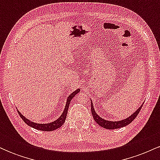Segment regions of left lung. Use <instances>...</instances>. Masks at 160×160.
Listing matches in <instances>:
<instances>
[{
	"mask_svg": "<svg viewBox=\"0 0 160 160\" xmlns=\"http://www.w3.org/2000/svg\"><path fill=\"white\" fill-rule=\"evenodd\" d=\"M141 108H142V105H141V107L131 116V117H128V118L125 119L123 120L113 122V121H108V120H104V119L101 118L98 115H97V113H95L94 110V108H93L92 103L91 102V111H92V114L93 119H94V120L99 125V126H102V127H103L104 128H107V129H115V128H122L123 127V126H126L129 123H131V122L135 120V117H137L138 114L139 113Z\"/></svg>",
	"mask_w": 160,
	"mask_h": 160,
	"instance_id": "left-lung-1",
	"label": "left lung"
}]
</instances>
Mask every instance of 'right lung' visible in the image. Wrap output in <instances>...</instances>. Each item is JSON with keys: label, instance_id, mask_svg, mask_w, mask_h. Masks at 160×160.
Returning a JSON list of instances; mask_svg holds the SVG:
<instances>
[{"label": "right lung", "instance_id": "1", "mask_svg": "<svg viewBox=\"0 0 160 160\" xmlns=\"http://www.w3.org/2000/svg\"><path fill=\"white\" fill-rule=\"evenodd\" d=\"M79 92H80V89H77V90L74 91V92L72 93V94H71L69 95L68 98V99H67V103H66L65 110H64L63 113H62L61 117H60L58 119V120L54 121V122H51V123H47V124L35 123V122H31L30 120H28V119L25 118L24 116L21 114V113H19V111H18V113H19L20 117L22 119V120L24 121V122H25L27 125H28L29 126H31V127L36 128V129H38V130H41V131H45V132L53 131V130L57 129V128H60L62 126V125L64 124V122H65V121L66 117H67L68 110L70 102H71V99L74 98V97L77 94H78Z\"/></svg>", "mask_w": 160, "mask_h": 160}]
</instances>
